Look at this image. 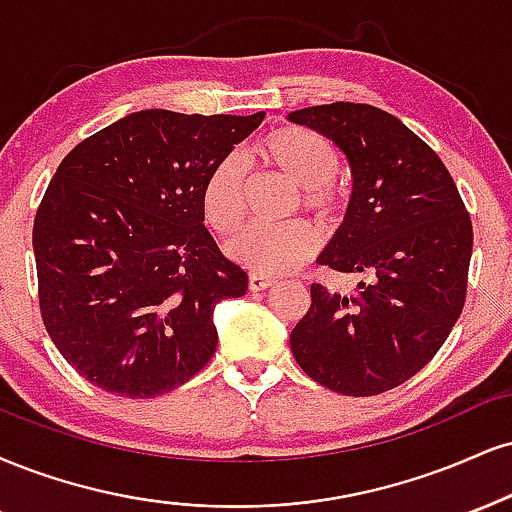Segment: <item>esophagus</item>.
Instances as JSON below:
<instances>
[{"label": "esophagus", "mask_w": 512, "mask_h": 512, "mask_svg": "<svg viewBox=\"0 0 512 512\" xmlns=\"http://www.w3.org/2000/svg\"><path fill=\"white\" fill-rule=\"evenodd\" d=\"M248 286H250L252 293L267 291L269 286H274V279H272V276H264V274H255V272H252V274L248 276Z\"/></svg>", "instance_id": "obj_1"}]
</instances>
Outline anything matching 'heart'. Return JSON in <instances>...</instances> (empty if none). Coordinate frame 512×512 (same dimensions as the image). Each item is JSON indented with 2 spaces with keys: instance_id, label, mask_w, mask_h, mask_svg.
<instances>
[{
  "instance_id": "1",
  "label": "heart",
  "mask_w": 512,
  "mask_h": 512,
  "mask_svg": "<svg viewBox=\"0 0 512 512\" xmlns=\"http://www.w3.org/2000/svg\"><path fill=\"white\" fill-rule=\"evenodd\" d=\"M264 164L281 171L300 190L303 207L319 217H329L341 202L334 186L338 157L329 140L300 126L276 128L252 147ZM245 209V164L238 155L219 159L207 174L202 188V212L207 224L219 233L240 226ZM317 250V233L305 221H288L279 226H250L226 243L231 260L255 274L276 276L300 267Z\"/></svg>"
}]
</instances>
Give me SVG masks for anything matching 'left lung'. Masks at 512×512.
Segmentation results:
<instances>
[{"mask_svg": "<svg viewBox=\"0 0 512 512\" xmlns=\"http://www.w3.org/2000/svg\"><path fill=\"white\" fill-rule=\"evenodd\" d=\"M348 159L346 219L317 257L365 274L357 295L312 283L291 331L300 369L343 396H377L415 377L465 305L472 221L439 155L403 121L369 104L334 102L288 114Z\"/></svg>", "mask_w": 512, "mask_h": 512, "instance_id": "8db88e82", "label": "left lung"}]
</instances>
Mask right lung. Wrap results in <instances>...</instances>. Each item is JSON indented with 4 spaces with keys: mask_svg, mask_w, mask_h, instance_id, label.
Returning a JSON list of instances; mask_svg holds the SVG:
<instances>
[{
    "mask_svg": "<svg viewBox=\"0 0 512 512\" xmlns=\"http://www.w3.org/2000/svg\"><path fill=\"white\" fill-rule=\"evenodd\" d=\"M262 119L143 109L59 164L33 226L40 312L90 384L155 398L212 360L214 307L245 295L248 272L205 229L202 188Z\"/></svg>",
    "mask_w": 512,
    "mask_h": 512,
    "instance_id": "right-lung-1",
    "label": "right lung"
}]
</instances>
